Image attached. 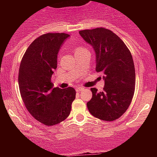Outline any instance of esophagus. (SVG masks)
<instances>
[{
    "label": "esophagus",
    "instance_id": "34e87169",
    "mask_svg": "<svg viewBox=\"0 0 157 157\" xmlns=\"http://www.w3.org/2000/svg\"><path fill=\"white\" fill-rule=\"evenodd\" d=\"M83 90L82 87H77L76 88V90H77V92H80V91H82Z\"/></svg>",
    "mask_w": 157,
    "mask_h": 157
}]
</instances>
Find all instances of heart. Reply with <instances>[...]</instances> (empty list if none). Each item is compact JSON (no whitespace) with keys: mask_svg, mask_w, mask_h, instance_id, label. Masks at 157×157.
I'll list each match as a JSON object with an SVG mask.
<instances>
[{"mask_svg":"<svg viewBox=\"0 0 157 157\" xmlns=\"http://www.w3.org/2000/svg\"><path fill=\"white\" fill-rule=\"evenodd\" d=\"M86 50H87V49L86 48H84V47H78V48L75 49V54L78 53V52H82V51H86Z\"/></svg>","mask_w":157,"mask_h":157,"instance_id":"heart-1","label":"heart"}]
</instances>
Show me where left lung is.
Listing matches in <instances>:
<instances>
[{
    "label": "left lung",
    "instance_id": "obj_1",
    "mask_svg": "<svg viewBox=\"0 0 157 157\" xmlns=\"http://www.w3.org/2000/svg\"><path fill=\"white\" fill-rule=\"evenodd\" d=\"M96 52V71L103 75L102 92L91 88L87 102L91 115L104 121L117 120L130 106L135 90V69L130 50L119 36L98 27L79 31Z\"/></svg>",
    "mask_w": 157,
    "mask_h": 157
}]
</instances>
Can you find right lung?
<instances>
[{
    "label": "right lung",
    "mask_w": 157,
    "mask_h": 157,
    "mask_svg": "<svg viewBox=\"0 0 157 157\" xmlns=\"http://www.w3.org/2000/svg\"><path fill=\"white\" fill-rule=\"evenodd\" d=\"M68 37L64 33H48L37 37L25 52L19 66L18 80L25 106L45 126L56 125L67 119L75 99L74 88H53L51 82L59 48Z\"/></svg>",
    "instance_id": "1"
}]
</instances>
